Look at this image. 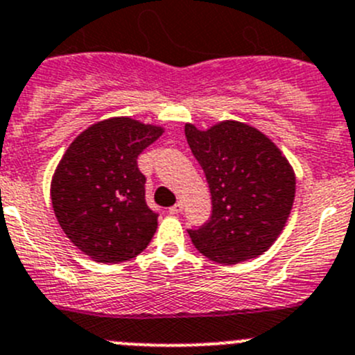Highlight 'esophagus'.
<instances>
[{"mask_svg":"<svg viewBox=\"0 0 355 355\" xmlns=\"http://www.w3.org/2000/svg\"><path fill=\"white\" fill-rule=\"evenodd\" d=\"M182 210H184V203H182V201H177V203H175L173 207L168 208V214H170V215H177V214H180Z\"/></svg>","mask_w":355,"mask_h":355,"instance_id":"1","label":"esophagus"}]
</instances>
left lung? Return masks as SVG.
<instances>
[{
    "label": "left lung",
    "instance_id": "8db88e82",
    "mask_svg": "<svg viewBox=\"0 0 355 355\" xmlns=\"http://www.w3.org/2000/svg\"><path fill=\"white\" fill-rule=\"evenodd\" d=\"M185 138L203 168L211 215L189 230L208 259L238 264L266 252L282 233L296 194V177L280 148L252 125L224 121L200 131L185 124Z\"/></svg>",
    "mask_w": 355,
    "mask_h": 355
}]
</instances>
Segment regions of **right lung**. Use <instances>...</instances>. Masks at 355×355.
<instances>
[{
	"label": "right lung",
	"mask_w": 355,
	"mask_h": 355,
	"mask_svg": "<svg viewBox=\"0 0 355 355\" xmlns=\"http://www.w3.org/2000/svg\"><path fill=\"white\" fill-rule=\"evenodd\" d=\"M162 128L114 117L80 132L59 161L51 198L71 243L98 263H124L144 252L157 230L145 201L138 155Z\"/></svg>",
	"instance_id": "obj_1"
}]
</instances>
